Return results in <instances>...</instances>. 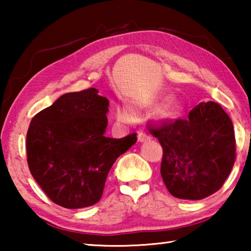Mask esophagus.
Segmentation results:
<instances>
[{
  "label": "esophagus",
  "mask_w": 251,
  "mask_h": 251,
  "mask_svg": "<svg viewBox=\"0 0 251 251\" xmlns=\"http://www.w3.org/2000/svg\"><path fill=\"white\" fill-rule=\"evenodd\" d=\"M137 139H138V142H141V143L147 142V141H150V139H151V136L145 134V133H143V131H139L138 135H137Z\"/></svg>",
  "instance_id": "34e87169"
}]
</instances>
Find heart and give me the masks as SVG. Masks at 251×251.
Instances as JSON below:
<instances>
[{"label": "heart", "mask_w": 251, "mask_h": 251, "mask_svg": "<svg viewBox=\"0 0 251 251\" xmlns=\"http://www.w3.org/2000/svg\"><path fill=\"white\" fill-rule=\"evenodd\" d=\"M179 114H180L179 106L172 104V105H168V106H166V107H164L163 109H161L160 117L163 118V120L172 121L179 116ZM117 117H118V120L123 123H131L135 120L133 113H131L130 110H128L127 108H122L118 110Z\"/></svg>", "instance_id": "obj_1"}]
</instances>
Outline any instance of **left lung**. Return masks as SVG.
I'll return each instance as SVG.
<instances>
[{"label":"left lung","mask_w":251,"mask_h":251,"mask_svg":"<svg viewBox=\"0 0 251 251\" xmlns=\"http://www.w3.org/2000/svg\"><path fill=\"white\" fill-rule=\"evenodd\" d=\"M163 147L161 178L174 197L201 201L217 192L236 159L231 120L215 101L198 104L184 120L151 127Z\"/></svg>","instance_id":"1"}]
</instances>
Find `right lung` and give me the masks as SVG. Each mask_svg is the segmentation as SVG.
Segmentation results:
<instances>
[{"label":"right lung","instance_id":"add662e5","mask_svg":"<svg viewBox=\"0 0 251 251\" xmlns=\"http://www.w3.org/2000/svg\"><path fill=\"white\" fill-rule=\"evenodd\" d=\"M109 100L88 88L67 93L32 118L26 134L34 179L58 206L90 207L103 195L113 164L137 142L105 136Z\"/></svg>","mask_w":251,"mask_h":251}]
</instances>
